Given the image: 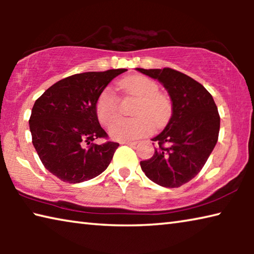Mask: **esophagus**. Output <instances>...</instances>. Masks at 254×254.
Masks as SVG:
<instances>
[{
    "label": "esophagus",
    "instance_id": "obj_1",
    "mask_svg": "<svg viewBox=\"0 0 254 254\" xmlns=\"http://www.w3.org/2000/svg\"><path fill=\"white\" fill-rule=\"evenodd\" d=\"M122 144H128V145H133V144H136L135 141H122L121 142Z\"/></svg>",
    "mask_w": 254,
    "mask_h": 254
}]
</instances>
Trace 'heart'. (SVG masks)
Here are the masks:
<instances>
[{"label": "heart", "instance_id": "heart-1", "mask_svg": "<svg viewBox=\"0 0 254 254\" xmlns=\"http://www.w3.org/2000/svg\"><path fill=\"white\" fill-rule=\"evenodd\" d=\"M127 95L139 98L133 111L134 119L118 120L110 127V134L115 140L130 141L151 133L152 125L160 127L167 122L171 114L168 97L159 93V86L145 76L135 75L120 81L119 84ZM96 115L100 122L109 126L119 113V98L113 89L107 87L96 102Z\"/></svg>", "mask_w": 254, "mask_h": 254}]
</instances>
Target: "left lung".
Returning <instances> with one entry per match:
<instances>
[{
  "mask_svg": "<svg viewBox=\"0 0 254 254\" xmlns=\"http://www.w3.org/2000/svg\"><path fill=\"white\" fill-rule=\"evenodd\" d=\"M136 70L161 83L173 103L168 124L151 139L159 147L151 158L140 162L141 169L162 187H180L199 173L216 145L217 106L203 85L183 72L171 68Z\"/></svg>",
  "mask_w": 254,
  "mask_h": 254,
  "instance_id": "8db88e82",
  "label": "left lung"
}]
</instances>
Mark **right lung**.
I'll list each match as a JSON object with an SVG mask.
<instances>
[{
  "mask_svg": "<svg viewBox=\"0 0 254 254\" xmlns=\"http://www.w3.org/2000/svg\"><path fill=\"white\" fill-rule=\"evenodd\" d=\"M127 69L88 71L57 81L34 103L29 120L32 143L47 170L65 183L101 175L119 143H93L106 137L96 102L112 79Z\"/></svg>",
  "mask_w": 254,
  "mask_h": 254,
  "instance_id": "right-lung-1",
  "label": "right lung"
}]
</instances>
